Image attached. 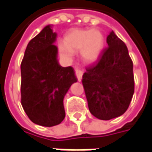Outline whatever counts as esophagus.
Instances as JSON below:
<instances>
[{
	"label": "esophagus",
	"mask_w": 152,
	"mask_h": 152,
	"mask_svg": "<svg viewBox=\"0 0 152 152\" xmlns=\"http://www.w3.org/2000/svg\"><path fill=\"white\" fill-rule=\"evenodd\" d=\"M83 73H84V71H83L81 68H76V69L75 70V75H76V78L78 80V81H81Z\"/></svg>",
	"instance_id": "obj_1"
}]
</instances>
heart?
<instances>
[{"instance_id": "obj_1", "label": "heart", "mask_w": 152, "mask_h": 152, "mask_svg": "<svg viewBox=\"0 0 152 152\" xmlns=\"http://www.w3.org/2000/svg\"><path fill=\"white\" fill-rule=\"evenodd\" d=\"M64 44L60 45V51L66 58L72 59V52L82 48L81 54L85 60L94 62L104 48V37L98 30H73L66 35Z\"/></svg>"}]
</instances>
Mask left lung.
Here are the masks:
<instances>
[{
  "label": "left lung",
  "mask_w": 152,
  "mask_h": 152,
  "mask_svg": "<svg viewBox=\"0 0 152 152\" xmlns=\"http://www.w3.org/2000/svg\"><path fill=\"white\" fill-rule=\"evenodd\" d=\"M107 43V47L95 63L86 66L82 76L89 112L104 121L124 114L134 92L133 61L125 44L113 31Z\"/></svg>",
  "instance_id": "left-lung-1"
}]
</instances>
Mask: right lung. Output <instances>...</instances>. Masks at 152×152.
Masks as SVG:
<instances>
[{"mask_svg":"<svg viewBox=\"0 0 152 152\" xmlns=\"http://www.w3.org/2000/svg\"><path fill=\"white\" fill-rule=\"evenodd\" d=\"M56 36L46 26L29 41L21 63L23 108L33 123L45 127L63 121L64 96L77 81L72 67H63L57 60Z\"/></svg>","mask_w":152,"mask_h":152,"instance_id":"1","label":"right lung"}]
</instances>
